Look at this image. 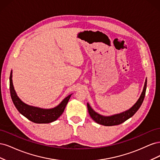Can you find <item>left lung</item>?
Listing matches in <instances>:
<instances>
[{"instance_id":"1","label":"left lung","mask_w":160,"mask_h":160,"mask_svg":"<svg viewBox=\"0 0 160 160\" xmlns=\"http://www.w3.org/2000/svg\"><path fill=\"white\" fill-rule=\"evenodd\" d=\"M146 88L147 79L146 80V82H145L144 88L142 95L140 96V98L136 102V103H135L132 108L126 111H125V112L117 115H114L112 116H109V117H105V116H102L98 113H97L92 109L89 103H88V111L91 118L93 119L96 123L103 125H105V126H113V125H117L123 123L130 118H132V116L137 112L139 108L141 107L145 98V95H146Z\"/></svg>"}]
</instances>
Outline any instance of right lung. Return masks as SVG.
<instances>
[{"mask_svg":"<svg viewBox=\"0 0 160 160\" xmlns=\"http://www.w3.org/2000/svg\"><path fill=\"white\" fill-rule=\"evenodd\" d=\"M10 93L12 102L17 110L28 120L36 123H49L57 120L63 113L71 96V95L67 96L57 107L50 109H43L28 105L24 103L18 98L14 89L12 80V71L10 75Z\"/></svg>","mask_w":160,"mask_h":160,"instance_id":"right-lung-1","label":"right lung"}]
</instances>
